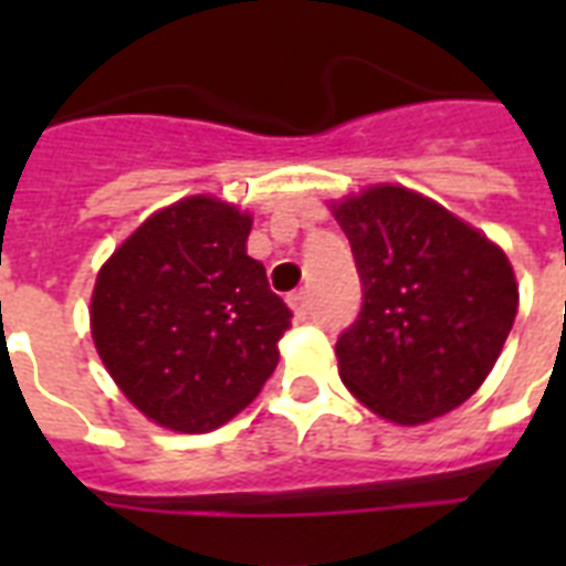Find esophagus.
<instances>
[{
    "instance_id": "1",
    "label": "esophagus",
    "mask_w": 566,
    "mask_h": 566,
    "mask_svg": "<svg viewBox=\"0 0 566 566\" xmlns=\"http://www.w3.org/2000/svg\"><path fill=\"white\" fill-rule=\"evenodd\" d=\"M287 305H291V308H293V314H296V319H305V317H308V311H311V305H308V291L291 293V296H287Z\"/></svg>"
}]
</instances>
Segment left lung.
<instances>
[{"mask_svg":"<svg viewBox=\"0 0 566 566\" xmlns=\"http://www.w3.org/2000/svg\"><path fill=\"white\" fill-rule=\"evenodd\" d=\"M364 302L337 370L370 411L434 420L479 390L517 317V279L482 231L413 190L378 185L335 205Z\"/></svg>","mask_w":566,"mask_h":566,"instance_id":"1","label":"left lung"}]
</instances>
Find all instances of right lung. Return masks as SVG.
Here are the masks:
<instances>
[{"label": "right lung", "instance_id": "add662e5", "mask_svg": "<svg viewBox=\"0 0 566 566\" xmlns=\"http://www.w3.org/2000/svg\"><path fill=\"white\" fill-rule=\"evenodd\" d=\"M252 217L211 196L153 213L96 275L93 344L158 426L211 431L273 376L291 308L247 255Z\"/></svg>", "mask_w": 566, "mask_h": 566}]
</instances>
